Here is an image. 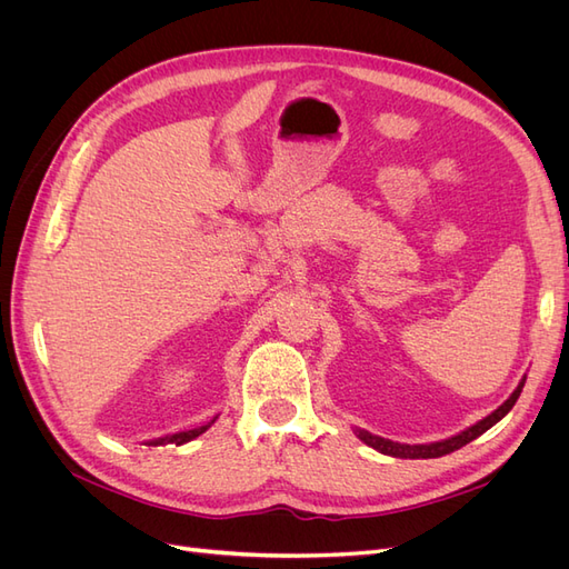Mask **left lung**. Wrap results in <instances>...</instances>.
I'll use <instances>...</instances> for the list:
<instances>
[{
	"label": "left lung",
	"mask_w": 569,
	"mask_h": 569,
	"mask_svg": "<svg viewBox=\"0 0 569 569\" xmlns=\"http://www.w3.org/2000/svg\"><path fill=\"white\" fill-rule=\"evenodd\" d=\"M525 387V380L518 385V389L512 391L510 399L498 406L491 416H487L485 420H479L477 425H472L470 429H465V432L446 439V441H437V443H418V446H410V443H396V441H389V439H382V437H375L370 432H366V429H358V437L360 441H366L368 446H372L375 451H380L385 456H393V458H439V456H446V453H453L458 449H462L465 443H470L472 439H477L479 435H485L489 427H493L498 420L508 416V410L515 406V401H518V396Z\"/></svg>",
	"instance_id": "8db88e82"
}]
</instances>
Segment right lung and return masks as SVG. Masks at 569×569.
I'll return each mask as SVG.
<instances>
[{
	"label": "right lung",
	"instance_id": "obj_1",
	"mask_svg": "<svg viewBox=\"0 0 569 569\" xmlns=\"http://www.w3.org/2000/svg\"><path fill=\"white\" fill-rule=\"evenodd\" d=\"M213 420H216V418H213ZM213 420H211V422H213ZM211 422H209V425H203V427H197V429H187V432H178V435H170V437H163V439L147 441V446H166V443H176V446H180V443H187V441L197 439L199 435H203L206 429L211 427Z\"/></svg>",
	"mask_w": 569,
	"mask_h": 569
}]
</instances>
